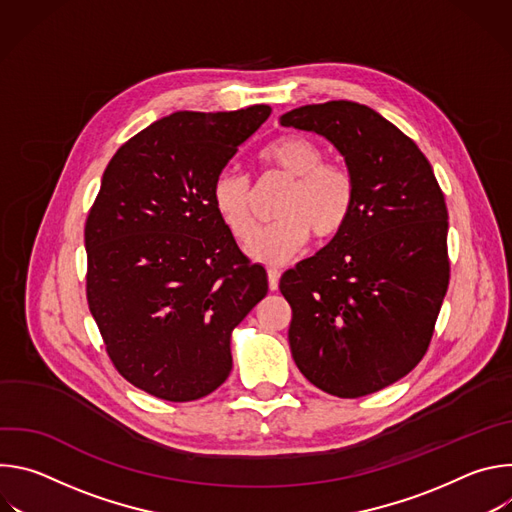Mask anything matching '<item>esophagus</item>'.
Returning <instances> with one entry per match:
<instances>
[{
    "label": "esophagus",
    "mask_w": 512,
    "mask_h": 512,
    "mask_svg": "<svg viewBox=\"0 0 512 512\" xmlns=\"http://www.w3.org/2000/svg\"><path fill=\"white\" fill-rule=\"evenodd\" d=\"M279 269H275V267H271V269H267V279H269V289H277V285H279Z\"/></svg>",
    "instance_id": "obj_1"
}]
</instances>
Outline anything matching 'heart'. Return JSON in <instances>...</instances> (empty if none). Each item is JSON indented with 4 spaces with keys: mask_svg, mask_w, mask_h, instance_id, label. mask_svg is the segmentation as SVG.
<instances>
[{
    "mask_svg": "<svg viewBox=\"0 0 512 512\" xmlns=\"http://www.w3.org/2000/svg\"><path fill=\"white\" fill-rule=\"evenodd\" d=\"M261 162L267 170L291 178V184L275 208L277 221L251 239L247 251L253 259L277 265L294 257L310 233L318 239H332L344 231L354 212V180L344 168L324 164V154L312 139L281 135L265 145ZM210 202L237 241L253 235L251 184L245 174L233 168L216 174Z\"/></svg>",
    "mask_w": 512,
    "mask_h": 512,
    "instance_id": "1",
    "label": "heart"
}]
</instances>
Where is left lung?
I'll use <instances>...</instances> for the list:
<instances>
[{
    "label": "left lung",
    "mask_w": 512,
    "mask_h": 512,
    "mask_svg": "<svg viewBox=\"0 0 512 512\" xmlns=\"http://www.w3.org/2000/svg\"><path fill=\"white\" fill-rule=\"evenodd\" d=\"M279 123L328 139L356 188L344 231L281 275L291 356L330 395L377 393L417 367L448 291L444 194L415 141L367 105H304Z\"/></svg>",
    "instance_id": "obj_1"
}]
</instances>
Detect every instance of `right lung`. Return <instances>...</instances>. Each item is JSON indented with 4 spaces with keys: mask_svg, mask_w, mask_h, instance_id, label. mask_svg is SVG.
<instances>
[{
    "mask_svg": "<svg viewBox=\"0 0 512 512\" xmlns=\"http://www.w3.org/2000/svg\"><path fill=\"white\" fill-rule=\"evenodd\" d=\"M271 115L176 111L111 158L85 227L87 300L115 369L137 389L186 403L221 387L231 336L267 296L218 218L210 188Z\"/></svg>",
    "mask_w": 512,
    "mask_h": 512,
    "instance_id": "obj_1",
    "label": "right lung"
}]
</instances>
